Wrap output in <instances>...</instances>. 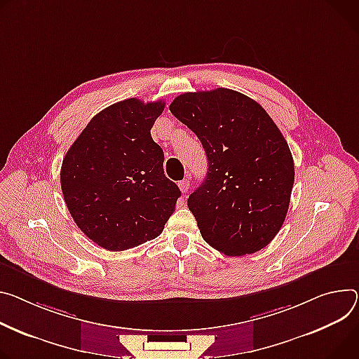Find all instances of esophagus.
<instances>
[{"label":"esophagus","instance_id":"34e87169","mask_svg":"<svg viewBox=\"0 0 359 359\" xmlns=\"http://www.w3.org/2000/svg\"><path fill=\"white\" fill-rule=\"evenodd\" d=\"M179 187H180V190H182V193H187L189 191V187H190V180L189 179H183V180H180L179 182Z\"/></svg>","mask_w":359,"mask_h":359}]
</instances>
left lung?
I'll use <instances>...</instances> for the list:
<instances>
[{
    "label": "left lung",
    "mask_w": 359,
    "mask_h": 359,
    "mask_svg": "<svg viewBox=\"0 0 359 359\" xmlns=\"http://www.w3.org/2000/svg\"><path fill=\"white\" fill-rule=\"evenodd\" d=\"M169 109L206 151V179L187 199L202 238L227 256L268 246L283 224L295 180L278 126L259 103L231 88L184 93Z\"/></svg>",
    "instance_id": "left-lung-1"
}]
</instances>
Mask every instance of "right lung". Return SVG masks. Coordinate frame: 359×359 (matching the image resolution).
Wrapping results in <instances>:
<instances>
[{
  "label": "right lung",
  "mask_w": 359,
  "mask_h": 359,
  "mask_svg": "<svg viewBox=\"0 0 359 359\" xmlns=\"http://www.w3.org/2000/svg\"><path fill=\"white\" fill-rule=\"evenodd\" d=\"M163 110V102L139 99L111 104L90 120L62 158L64 202L81 232L107 250L157 238L180 198L150 135Z\"/></svg>",
  "instance_id": "right-lung-1"
}]
</instances>
